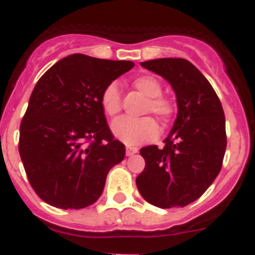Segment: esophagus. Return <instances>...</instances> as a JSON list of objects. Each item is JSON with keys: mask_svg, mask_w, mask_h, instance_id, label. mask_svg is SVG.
Wrapping results in <instances>:
<instances>
[{"mask_svg": "<svg viewBox=\"0 0 255 255\" xmlns=\"http://www.w3.org/2000/svg\"><path fill=\"white\" fill-rule=\"evenodd\" d=\"M135 153H138V148L136 147H126V155H132Z\"/></svg>", "mask_w": 255, "mask_h": 255, "instance_id": "1", "label": "esophagus"}]
</instances>
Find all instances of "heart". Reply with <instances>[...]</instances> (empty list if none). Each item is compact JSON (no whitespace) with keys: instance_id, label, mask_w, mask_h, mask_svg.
I'll return each mask as SVG.
<instances>
[{"instance_id":"obj_1","label":"heart","mask_w":255,"mask_h":255,"mask_svg":"<svg viewBox=\"0 0 255 255\" xmlns=\"http://www.w3.org/2000/svg\"><path fill=\"white\" fill-rule=\"evenodd\" d=\"M134 87L148 97L145 111L152 112L161 120L168 121L175 114V103L161 96L162 85L158 79L152 75H140L134 79ZM101 105L103 111L110 116H114L120 111V91L117 83H110L103 89L101 96ZM111 131L120 141L126 145H138L154 139L158 135V125L150 116L132 119L129 116L117 117L112 121Z\"/></svg>"}]
</instances>
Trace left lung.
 I'll list each match as a JSON object with an SVG mask.
<instances>
[{
  "label": "left lung",
  "instance_id": "left-lung-1",
  "mask_svg": "<svg viewBox=\"0 0 255 255\" xmlns=\"http://www.w3.org/2000/svg\"><path fill=\"white\" fill-rule=\"evenodd\" d=\"M140 65L170 83L177 117L162 149H140L145 167L136 186L153 206L185 207L211 186L222 167L227 144L224 108L206 76L188 60L157 58Z\"/></svg>",
  "mask_w": 255,
  "mask_h": 255
}]
</instances>
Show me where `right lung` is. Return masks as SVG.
<instances>
[{"mask_svg":"<svg viewBox=\"0 0 255 255\" xmlns=\"http://www.w3.org/2000/svg\"><path fill=\"white\" fill-rule=\"evenodd\" d=\"M131 61L70 55L42 75L20 125L19 153L38 197L62 209L91 206L108 171L125 157L101 105L102 92Z\"/></svg>","mask_w":255,"mask_h":255,"instance_id":"add662e5","label":"right lung"}]
</instances>
